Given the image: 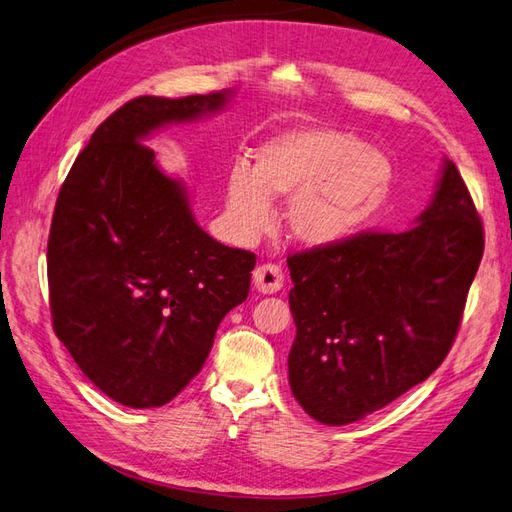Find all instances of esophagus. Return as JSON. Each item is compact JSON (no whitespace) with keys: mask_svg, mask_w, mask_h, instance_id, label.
<instances>
[{"mask_svg":"<svg viewBox=\"0 0 512 512\" xmlns=\"http://www.w3.org/2000/svg\"><path fill=\"white\" fill-rule=\"evenodd\" d=\"M254 286L260 290V293L271 295L278 293V290L284 286V271L280 265L275 262H265V265L256 267L254 271Z\"/></svg>","mask_w":512,"mask_h":512,"instance_id":"34e87169","label":"esophagus"}]
</instances>
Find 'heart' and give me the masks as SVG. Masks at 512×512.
<instances>
[{
	"label": "heart",
	"instance_id": "1",
	"mask_svg": "<svg viewBox=\"0 0 512 512\" xmlns=\"http://www.w3.org/2000/svg\"><path fill=\"white\" fill-rule=\"evenodd\" d=\"M392 178L390 159L362 137L329 127L290 129L256 150L254 170L234 165L226 204L243 234H258L269 226V198L293 196L286 209L290 237L325 247L349 239L377 215Z\"/></svg>",
	"mask_w": 512,
	"mask_h": 512
}]
</instances>
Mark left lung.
Masks as SVG:
<instances>
[{"label":"left lung","mask_w":512,"mask_h":512,"mask_svg":"<svg viewBox=\"0 0 512 512\" xmlns=\"http://www.w3.org/2000/svg\"><path fill=\"white\" fill-rule=\"evenodd\" d=\"M482 252L480 215L446 159L413 228L290 254L288 381L308 416L362 420L431 377L457 338Z\"/></svg>","instance_id":"1"}]
</instances>
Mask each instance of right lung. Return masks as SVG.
Listing matches in <instances>:
<instances>
[{
    "label": "right lung",
    "mask_w": 512,
    "mask_h": 512,
    "mask_svg": "<svg viewBox=\"0 0 512 512\" xmlns=\"http://www.w3.org/2000/svg\"><path fill=\"white\" fill-rule=\"evenodd\" d=\"M230 92L137 96L99 124L58 193L47 243L55 336L120 405L161 407L247 299L256 256L209 237L142 140L222 109Z\"/></svg>",
    "instance_id": "add662e5"
}]
</instances>
